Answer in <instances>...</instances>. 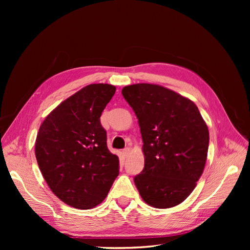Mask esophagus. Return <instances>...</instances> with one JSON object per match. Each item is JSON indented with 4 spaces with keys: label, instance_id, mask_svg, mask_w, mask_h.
<instances>
[{
    "label": "esophagus",
    "instance_id": "esophagus-1",
    "mask_svg": "<svg viewBox=\"0 0 250 250\" xmlns=\"http://www.w3.org/2000/svg\"><path fill=\"white\" fill-rule=\"evenodd\" d=\"M129 152H130V149L129 148H125L123 151H122V153H123V155H124V157H127L128 156V154H129Z\"/></svg>",
    "mask_w": 250,
    "mask_h": 250
}]
</instances>
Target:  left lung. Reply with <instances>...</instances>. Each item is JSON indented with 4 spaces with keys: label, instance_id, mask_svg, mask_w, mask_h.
Listing matches in <instances>:
<instances>
[{
    "label": "left lung",
    "instance_id": "left-lung-1",
    "mask_svg": "<svg viewBox=\"0 0 250 250\" xmlns=\"http://www.w3.org/2000/svg\"><path fill=\"white\" fill-rule=\"evenodd\" d=\"M122 95L139 120L145 165L134 177L143 200L169 208L188 198L207 163L209 133L198 107L157 84L127 85Z\"/></svg>",
    "mask_w": 250,
    "mask_h": 250
}]
</instances>
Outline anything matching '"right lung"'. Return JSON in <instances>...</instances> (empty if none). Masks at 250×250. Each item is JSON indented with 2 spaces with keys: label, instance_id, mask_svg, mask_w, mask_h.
Masks as SVG:
<instances>
[{
  "label": "right lung",
  "instance_id": "1",
  "mask_svg": "<svg viewBox=\"0 0 250 250\" xmlns=\"http://www.w3.org/2000/svg\"><path fill=\"white\" fill-rule=\"evenodd\" d=\"M116 93L106 83L86 85L53 109L42 123L35 156L57 197L90 209L106 197L119 175V157L107 148L100 117Z\"/></svg>",
  "mask_w": 250,
  "mask_h": 250
}]
</instances>
